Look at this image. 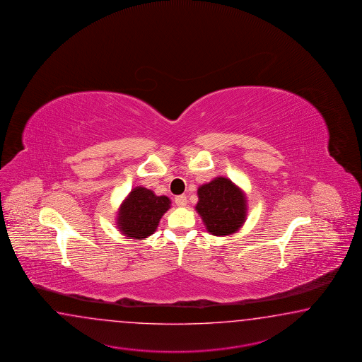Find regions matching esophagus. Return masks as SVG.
<instances>
[{"label": "esophagus", "mask_w": 362, "mask_h": 362, "mask_svg": "<svg viewBox=\"0 0 362 362\" xmlns=\"http://www.w3.org/2000/svg\"><path fill=\"white\" fill-rule=\"evenodd\" d=\"M175 204H177V206H185L187 205V197H185V194L177 196L175 197Z\"/></svg>", "instance_id": "1"}]
</instances>
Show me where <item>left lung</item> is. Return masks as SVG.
<instances>
[{"mask_svg":"<svg viewBox=\"0 0 362 362\" xmlns=\"http://www.w3.org/2000/svg\"><path fill=\"white\" fill-rule=\"evenodd\" d=\"M196 210L208 233L216 236L236 233L245 222V194L230 179L218 177L197 189Z\"/></svg>","mask_w":362,"mask_h":362,"instance_id":"left-lung-1","label":"left lung"}]
</instances>
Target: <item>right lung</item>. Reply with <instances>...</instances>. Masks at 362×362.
<instances>
[{
    "label": "right lung",
    "mask_w": 362,
    "mask_h": 362,
    "mask_svg": "<svg viewBox=\"0 0 362 362\" xmlns=\"http://www.w3.org/2000/svg\"><path fill=\"white\" fill-rule=\"evenodd\" d=\"M168 196H156L153 191L136 187L122 202L117 227L127 239L144 240L156 233L162 216L170 209Z\"/></svg>",
    "instance_id": "right-lung-1"
}]
</instances>
